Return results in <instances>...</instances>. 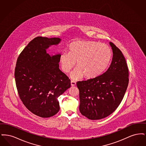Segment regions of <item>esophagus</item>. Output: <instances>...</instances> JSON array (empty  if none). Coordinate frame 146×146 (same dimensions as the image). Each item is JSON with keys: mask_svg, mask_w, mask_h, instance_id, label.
<instances>
[{"mask_svg": "<svg viewBox=\"0 0 146 146\" xmlns=\"http://www.w3.org/2000/svg\"><path fill=\"white\" fill-rule=\"evenodd\" d=\"M70 84H71V86H74L76 85V82L73 81V80H71Z\"/></svg>", "mask_w": 146, "mask_h": 146, "instance_id": "1", "label": "esophagus"}]
</instances>
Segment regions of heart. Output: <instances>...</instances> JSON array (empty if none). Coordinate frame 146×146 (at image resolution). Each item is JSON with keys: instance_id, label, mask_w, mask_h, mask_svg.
I'll use <instances>...</instances> for the list:
<instances>
[{"instance_id": "obj_1", "label": "heart", "mask_w": 146, "mask_h": 146, "mask_svg": "<svg viewBox=\"0 0 146 146\" xmlns=\"http://www.w3.org/2000/svg\"><path fill=\"white\" fill-rule=\"evenodd\" d=\"M69 52H63L60 63L64 73H69L76 64L78 67L71 74L72 79L76 80L85 75L94 78L101 75L108 66L111 57L110 47L94 41H76L72 42Z\"/></svg>"}]
</instances>
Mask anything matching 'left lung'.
<instances>
[{
    "label": "left lung",
    "mask_w": 146,
    "mask_h": 146,
    "mask_svg": "<svg viewBox=\"0 0 146 146\" xmlns=\"http://www.w3.org/2000/svg\"><path fill=\"white\" fill-rule=\"evenodd\" d=\"M113 52L111 63L96 78L78 82L81 114L91 120L111 114L121 103L129 84V70L121 51L110 42Z\"/></svg>",
    "instance_id": "1"
}]
</instances>
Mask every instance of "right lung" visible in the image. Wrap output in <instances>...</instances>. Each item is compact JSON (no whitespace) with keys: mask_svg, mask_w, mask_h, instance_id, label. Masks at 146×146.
Here are the masks:
<instances>
[{"mask_svg":"<svg viewBox=\"0 0 146 146\" xmlns=\"http://www.w3.org/2000/svg\"><path fill=\"white\" fill-rule=\"evenodd\" d=\"M61 39L38 36L28 43L19 56L15 78L19 96L29 111L42 118L60 110L58 97L70 87L68 77L59 68L60 53L47 50Z\"/></svg>","mask_w":146,"mask_h":146,"instance_id":"obj_1","label":"right lung"}]
</instances>
